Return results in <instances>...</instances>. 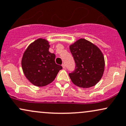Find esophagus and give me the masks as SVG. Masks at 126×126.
I'll return each mask as SVG.
<instances>
[{
	"mask_svg": "<svg viewBox=\"0 0 126 126\" xmlns=\"http://www.w3.org/2000/svg\"><path fill=\"white\" fill-rule=\"evenodd\" d=\"M62 67H63V69H65L66 68V66H65L64 64H62Z\"/></svg>",
	"mask_w": 126,
	"mask_h": 126,
	"instance_id": "esophagus-1",
	"label": "esophagus"
}]
</instances>
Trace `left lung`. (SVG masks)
<instances>
[{
  "instance_id": "1",
  "label": "left lung",
  "mask_w": 126,
  "mask_h": 126,
  "mask_svg": "<svg viewBox=\"0 0 126 126\" xmlns=\"http://www.w3.org/2000/svg\"><path fill=\"white\" fill-rule=\"evenodd\" d=\"M76 63L75 69L69 74L75 85L88 88L96 85L103 75L104 59L100 50L84 39L70 46Z\"/></svg>"
}]
</instances>
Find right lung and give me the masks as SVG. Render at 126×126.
<instances>
[{"mask_svg": "<svg viewBox=\"0 0 126 126\" xmlns=\"http://www.w3.org/2000/svg\"><path fill=\"white\" fill-rule=\"evenodd\" d=\"M48 41L38 39L24 53L22 66L26 78L33 85L42 87L52 82L62 66L55 63L56 56L51 53Z\"/></svg>", "mask_w": 126, "mask_h": 126, "instance_id": "obj_1", "label": "right lung"}]
</instances>
